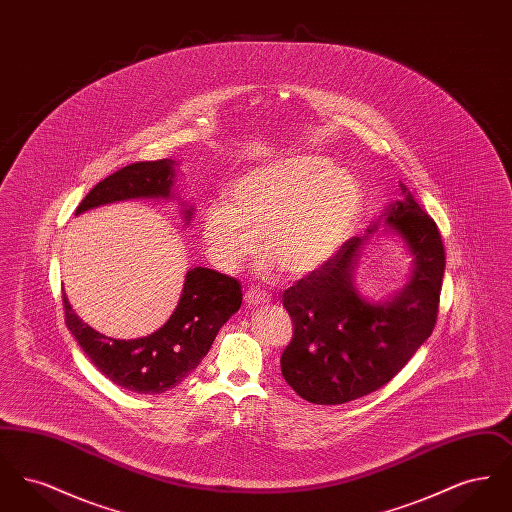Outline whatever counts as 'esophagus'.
Here are the masks:
<instances>
[{"label":"esophagus","instance_id":"obj_1","mask_svg":"<svg viewBox=\"0 0 512 512\" xmlns=\"http://www.w3.org/2000/svg\"><path fill=\"white\" fill-rule=\"evenodd\" d=\"M245 305H249V307H257V305H265L270 301V295H268L265 290H261V288H255V286H251L244 295Z\"/></svg>","mask_w":512,"mask_h":512}]
</instances>
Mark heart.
I'll return each instance as SVG.
<instances>
[{
  "instance_id": "heart-1",
  "label": "heart",
  "mask_w": 512,
  "mask_h": 512,
  "mask_svg": "<svg viewBox=\"0 0 512 512\" xmlns=\"http://www.w3.org/2000/svg\"><path fill=\"white\" fill-rule=\"evenodd\" d=\"M363 195L353 174L318 155H293L245 172L228 201L203 215V242L215 267L238 272L259 251L265 274L282 267L307 276L324 267L349 238Z\"/></svg>"
}]
</instances>
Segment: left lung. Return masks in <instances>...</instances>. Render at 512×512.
<instances>
[{
	"label": "left lung",
	"instance_id": "obj_1",
	"mask_svg": "<svg viewBox=\"0 0 512 512\" xmlns=\"http://www.w3.org/2000/svg\"><path fill=\"white\" fill-rule=\"evenodd\" d=\"M413 255V274L388 301H368L355 282L365 238H351L284 292L293 338L282 353L284 380L317 405H341L386 386L430 338L438 320L445 249L436 222L401 184V201L382 215ZM380 222L368 228L372 234Z\"/></svg>",
	"mask_w": 512,
	"mask_h": 512
}]
</instances>
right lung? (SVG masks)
<instances>
[{
	"instance_id": "1",
	"label": "right lung",
	"mask_w": 512,
	"mask_h": 512,
	"mask_svg": "<svg viewBox=\"0 0 512 512\" xmlns=\"http://www.w3.org/2000/svg\"><path fill=\"white\" fill-rule=\"evenodd\" d=\"M174 161H140L113 172L96 184L76 207V215L124 199H171ZM194 207L184 209L186 224ZM65 322L92 365L122 390L163 393L178 386L209 353L224 322L242 305L236 278L213 268L188 270L180 301L171 318L153 334L136 340H115L82 322L63 292Z\"/></svg>"
}]
</instances>
